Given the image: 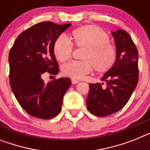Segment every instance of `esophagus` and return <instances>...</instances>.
<instances>
[{
  "mask_svg": "<svg viewBox=\"0 0 150 150\" xmlns=\"http://www.w3.org/2000/svg\"><path fill=\"white\" fill-rule=\"evenodd\" d=\"M71 82H72L73 84H76L78 83H80V80H76V79H74V78H73L72 80H71Z\"/></svg>",
  "mask_w": 150,
  "mask_h": 150,
  "instance_id": "34e87169",
  "label": "esophagus"
}]
</instances>
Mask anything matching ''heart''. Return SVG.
<instances>
[{"label":"heart","mask_w":150,"mask_h":150,"mask_svg":"<svg viewBox=\"0 0 150 150\" xmlns=\"http://www.w3.org/2000/svg\"><path fill=\"white\" fill-rule=\"evenodd\" d=\"M70 38L74 45L84 48L82 61H72L63 67V74L74 79H82L95 69L107 72L115 64L117 54L108 34L95 25H85L73 30ZM56 58L65 62L71 57L73 45L64 36L57 38L53 48Z\"/></svg>","instance_id":"heart-1"}]
</instances>
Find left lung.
<instances>
[{"instance_id": "8db88e82", "label": "left lung", "mask_w": 150, "mask_h": 150, "mask_svg": "<svg viewBox=\"0 0 150 150\" xmlns=\"http://www.w3.org/2000/svg\"><path fill=\"white\" fill-rule=\"evenodd\" d=\"M116 48L115 64L101 79L106 83L89 84L86 106L94 115L105 117L118 112L130 99L138 83V51L125 30L112 33Z\"/></svg>"}]
</instances>
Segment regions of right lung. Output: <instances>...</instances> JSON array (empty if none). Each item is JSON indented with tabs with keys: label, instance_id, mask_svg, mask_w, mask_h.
I'll return each mask as SVG.
<instances>
[{
	"label": "right lung",
	"instance_id": "right-lung-1",
	"mask_svg": "<svg viewBox=\"0 0 150 150\" xmlns=\"http://www.w3.org/2000/svg\"><path fill=\"white\" fill-rule=\"evenodd\" d=\"M70 25L52 22L35 24L17 37L9 53L11 89L22 108L33 117L50 119L61 112L71 80L61 77L45 84L42 75L59 72L54 44Z\"/></svg>",
	"mask_w": 150,
	"mask_h": 150
}]
</instances>
